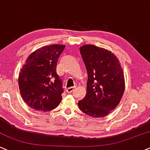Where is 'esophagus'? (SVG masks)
I'll use <instances>...</instances> for the list:
<instances>
[{"instance_id": "1", "label": "esophagus", "mask_w": 150, "mask_h": 150, "mask_svg": "<svg viewBox=\"0 0 150 150\" xmlns=\"http://www.w3.org/2000/svg\"><path fill=\"white\" fill-rule=\"evenodd\" d=\"M75 90H76V88H74V87H70V88L67 89V92L68 93H71V92H74Z\"/></svg>"}]
</instances>
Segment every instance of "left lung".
I'll return each instance as SVG.
<instances>
[{
	"instance_id": "left-lung-1",
	"label": "left lung",
	"mask_w": 150,
	"mask_h": 150,
	"mask_svg": "<svg viewBox=\"0 0 150 150\" xmlns=\"http://www.w3.org/2000/svg\"><path fill=\"white\" fill-rule=\"evenodd\" d=\"M87 72V93L78 102L80 110L93 117L108 115L119 104L125 92L124 72L111 51L92 44L80 48Z\"/></svg>"
}]
</instances>
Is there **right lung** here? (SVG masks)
I'll use <instances>...</instances> for the list:
<instances>
[{
  "label": "right lung",
  "instance_id": "add662e5",
  "mask_svg": "<svg viewBox=\"0 0 150 150\" xmlns=\"http://www.w3.org/2000/svg\"><path fill=\"white\" fill-rule=\"evenodd\" d=\"M64 48L60 44L40 48L29 55L22 67L18 87L23 101L31 108L50 111L62 100L64 89L56 67Z\"/></svg>",
  "mask_w": 150,
  "mask_h": 150
}]
</instances>
